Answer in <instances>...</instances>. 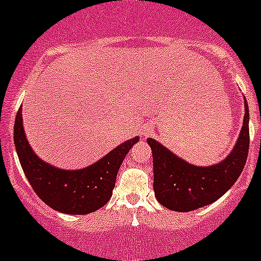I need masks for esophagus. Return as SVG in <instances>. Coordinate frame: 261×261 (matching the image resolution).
Returning a JSON list of instances; mask_svg holds the SVG:
<instances>
[{
  "label": "esophagus",
  "mask_w": 261,
  "mask_h": 261,
  "mask_svg": "<svg viewBox=\"0 0 261 261\" xmlns=\"http://www.w3.org/2000/svg\"><path fill=\"white\" fill-rule=\"evenodd\" d=\"M146 133H148V131H144V133H143V136H146Z\"/></svg>",
  "instance_id": "esophagus-1"
}]
</instances>
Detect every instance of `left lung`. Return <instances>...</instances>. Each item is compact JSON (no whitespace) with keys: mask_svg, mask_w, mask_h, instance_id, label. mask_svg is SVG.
<instances>
[{"mask_svg":"<svg viewBox=\"0 0 261 261\" xmlns=\"http://www.w3.org/2000/svg\"><path fill=\"white\" fill-rule=\"evenodd\" d=\"M244 106V123L239 139L226 159L217 164L195 166L159 141L146 139L153 153V189L159 204L174 212H191L217 201L233 186L246 164L250 145L246 99Z\"/></svg>","mask_w":261,"mask_h":261,"instance_id":"obj_1","label":"left lung"}]
</instances>
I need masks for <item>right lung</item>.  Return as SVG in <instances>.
<instances>
[{"label":"right lung","instance_id":"1","mask_svg":"<svg viewBox=\"0 0 261 261\" xmlns=\"http://www.w3.org/2000/svg\"><path fill=\"white\" fill-rule=\"evenodd\" d=\"M139 136L126 140L95 163L80 169H62L42 161L30 144L22 125V108L14 125L17 156L30 186L48 206L65 214L84 216L108 203L116 185L118 169Z\"/></svg>","mask_w":261,"mask_h":261}]
</instances>
